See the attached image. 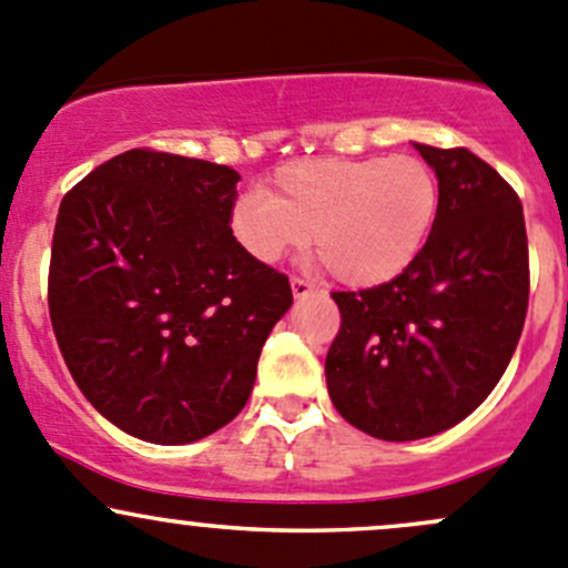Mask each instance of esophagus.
Masks as SVG:
<instances>
[{
	"mask_svg": "<svg viewBox=\"0 0 568 568\" xmlns=\"http://www.w3.org/2000/svg\"><path fill=\"white\" fill-rule=\"evenodd\" d=\"M291 291H294L296 300H305V296L316 294V285L307 283L305 277H291Z\"/></svg>",
	"mask_w": 568,
	"mask_h": 568,
	"instance_id": "esophagus-1",
	"label": "esophagus"
}]
</instances>
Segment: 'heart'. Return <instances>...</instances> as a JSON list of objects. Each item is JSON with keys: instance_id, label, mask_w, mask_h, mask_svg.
Segmentation results:
<instances>
[{"instance_id": "obj_1", "label": "heart", "mask_w": 568, "mask_h": 568, "mask_svg": "<svg viewBox=\"0 0 568 568\" xmlns=\"http://www.w3.org/2000/svg\"><path fill=\"white\" fill-rule=\"evenodd\" d=\"M439 186L415 156L302 159L283 164L263 194L231 209V233L255 261L274 263L316 244L321 266L343 285L398 277L437 220Z\"/></svg>"}]
</instances>
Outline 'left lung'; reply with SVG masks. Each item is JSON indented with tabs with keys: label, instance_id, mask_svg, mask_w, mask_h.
Returning a JSON list of instances; mask_svg holds the SVG:
<instances>
[{
	"label": "left lung",
	"instance_id": "1",
	"mask_svg": "<svg viewBox=\"0 0 568 568\" xmlns=\"http://www.w3.org/2000/svg\"><path fill=\"white\" fill-rule=\"evenodd\" d=\"M415 148L439 181L432 233L398 277L332 291L341 329L324 365L335 409L387 443L432 437L484 404L511 363L530 294L511 183L467 148Z\"/></svg>",
	"mask_w": 568,
	"mask_h": 568
}]
</instances>
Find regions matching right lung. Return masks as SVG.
<instances>
[{"label":"right lung","mask_w":568,"mask_h":568,"mask_svg":"<svg viewBox=\"0 0 568 568\" xmlns=\"http://www.w3.org/2000/svg\"><path fill=\"white\" fill-rule=\"evenodd\" d=\"M236 170L134 148L62 197L49 316L84 398L131 437L186 445L247 404L294 294L231 233Z\"/></svg>","instance_id":"add662e5"}]
</instances>
